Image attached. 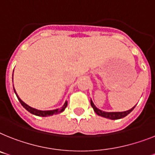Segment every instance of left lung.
Masks as SVG:
<instances>
[{
	"label": "left lung",
	"mask_w": 155,
	"mask_h": 155,
	"mask_svg": "<svg viewBox=\"0 0 155 155\" xmlns=\"http://www.w3.org/2000/svg\"><path fill=\"white\" fill-rule=\"evenodd\" d=\"M90 104H91V106L93 107L94 112H95L98 116H103V117H104V118H108V119H110V120H118V119L124 118V117H125L126 116H127V115H128L135 107V105L132 108H131L130 110H127V111H125V112H104V111H102V110L97 108V107L94 105L93 102L92 101V100H91V101H90Z\"/></svg>",
	"instance_id": "1"
}]
</instances>
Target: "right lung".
Listing matches in <instances>:
<instances>
[{
  "label": "right lung",
  "instance_id": "right-lung-1",
  "mask_svg": "<svg viewBox=\"0 0 155 155\" xmlns=\"http://www.w3.org/2000/svg\"><path fill=\"white\" fill-rule=\"evenodd\" d=\"M12 77H13V74H12ZM14 89V92L16 93V97H17L18 100H19V101L20 102V104H22V106L24 107V108L26 110H28L30 113L33 115H35V116H43V117H46V116H52V115H54V114H58V113H61L62 112L65 110V108L67 107V102H65V104H63L62 108H57V109H54V110H49V111H42V110H38V109H35V108H33L31 107H30L29 105H28L27 104L24 103L23 101L22 100L20 99L19 97H18L17 93H16V90L15 89L13 88Z\"/></svg>",
  "mask_w": 155,
  "mask_h": 155
}]
</instances>
